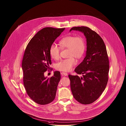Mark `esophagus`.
<instances>
[{
	"mask_svg": "<svg viewBox=\"0 0 126 126\" xmlns=\"http://www.w3.org/2000/svg\"><path fill=\"white\" fill-rule=\"evenodd\" d=\"M61 75L62 76H67V73L65 72H62Z\"/></svg>",
	"mask_w": 126,
	"mask_h": 126,
	"instance_id": "34e87169",
	"label": "esophagus"
}]
</instances>
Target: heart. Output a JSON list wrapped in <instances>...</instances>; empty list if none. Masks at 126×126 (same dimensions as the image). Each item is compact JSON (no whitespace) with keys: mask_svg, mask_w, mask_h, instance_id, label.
I'll return each mask as SVG.
<instances>
[{"mask_svg":"<svg viewBox=\"0 0 126 126\" xmlns=\"http://www.w3.org/2000/svg\"><path fill=\"white\" fill-rule=\"evenodd\" d=\"M60 47L62 50L68 49L69 58L62 60L56 64V69L64 72H68L76 64V61L73 58L79 59L83 57L86 50V44L82 36L68 35L63 38L59 41ZM57 45L52 44L49 47L50 56L55 60L60 58L61 49Z\"/></svg>","mask_w":126,"mask_h":126,"instance_id":"obj_1","label":"heart"}]
</instances>
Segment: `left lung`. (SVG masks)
<instances>
[{"label":"left lung","mask_w":126,"mask_h":126,"mask_svg":"<svg viewBox=\"0 0 126 126\" xmlns=\"http://www.w3.org/2000/svg\"><path fill=\"white\" fill-rule=\"evenodd\" d=\"M83 32L86 38L87 51L83 61L75 69L82 77L69 75L70 87L75 99L83 104L97 100L108 82L109 61L106 47L101 37L87 27H75L70 30Z\"/></svg>","instance_id":"obj_1"}]
</instances>
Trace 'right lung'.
Listing matches in <instances>:
<instances>
[{"mask_svg":"<svg viewBox=\"0 0 126 126\" xmlns=\"http://www.w3.org/2000/svg\"><path fill=\"white\" fill-rule=\"evenodd\" d=\"M64 29H43L32 38L25 50L22 63L24 85L28 95L38 104H49L55 98L60 72L55 71L49 78L45 77L44 73L51 64L49 47Z\"/></svg>","mask_w":126,"mask_h":126,"instance_id":"1","label":"right lung"}]
</instances>
